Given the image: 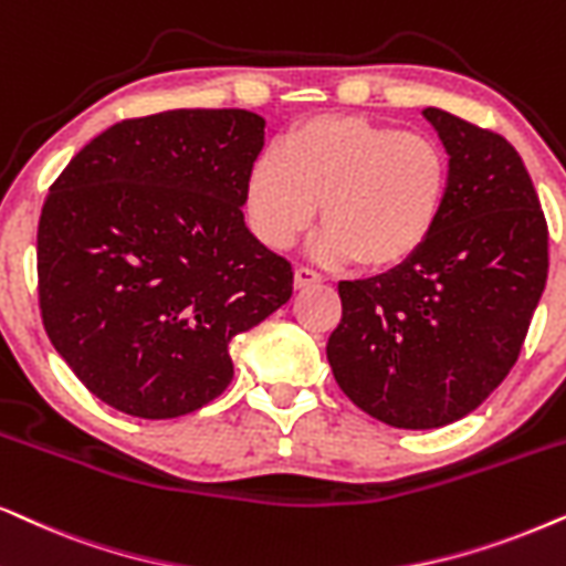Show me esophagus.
Segmentation results:
<instances>
[{
	"label": "esophagus",
	"instance_id": "esophagus-1",
	"mask_svg": "<svg viewBox=\"0 0 566 566\" xmlns=\"http://www.w3.org/2000/svg\"><path fill=\"white\" fill-rule=\"evenodd\" d=\"M317 283H322V275L314 273V270H310V268H296V270H293V285H296L298 291L301 289H310V285H317Z\"/></svg>",
	"mask_w": 566,
	"mask_h": 566
}]
</instances>
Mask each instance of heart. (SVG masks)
<instances>
[{
	"mask_svg": "<svg viewBox=\"0 0 566 566\" xmlns=\"http://www.w3.org/2000/svg\"><path fill=\"white\" fill-rule=\"evenodd\" d=\"M450 181V156L434 137L325 114L293 124L283 153L254 160L244 208L256 239L285 249L314 223L322 202V260L395 270L434 237Z\"/></svg>",
	"mask_w": 566,
	"mask_h": 566,
	"instance_id": "heart-1",
	"label": "heart"
}]
</instances>
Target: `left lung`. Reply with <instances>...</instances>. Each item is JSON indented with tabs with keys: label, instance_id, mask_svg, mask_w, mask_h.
I'll return each mask as SVG.
<instances>
[{
	"label": "left lung",
	"instance_id": "left-lung-1",
	"mask_svg": "<svg viewBox=\"0 0 566 566\" xmlns=\"http://www.w3.org/2000/svg\"><path fill=\"white\" fill-rule=\"evenodd\" d=\"M450 156L434 237L402 268L340 281L327 361L340 390L398 429H437L502 385L548 275V229L517 150L496 132L423 108Z\"/></svg>",
	"mask_w": 566,
	"mask_h": 566
}]
</instances>
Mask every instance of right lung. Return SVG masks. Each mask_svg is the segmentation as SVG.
Listing matches in <instances>:
<instances>
[{
  "instance_id": "right-lung-1",
  "label": "right lung",
  "mask_w": 566,
  "mask_h": 566,
  "mask_svg": "<svg viewBox=\"0 0 566 566\" xmlns=\"http://www.w3.org/2000/svg\"><path fill=\"white\" fill-rule=\"evenodd\" d=\"M265 119L176 108L91 139L39 220V301L51 346L106 406L176 418L233 379L229 343L281 310L285 256L244 223Z\"/></svg>"
}]
</instances>
